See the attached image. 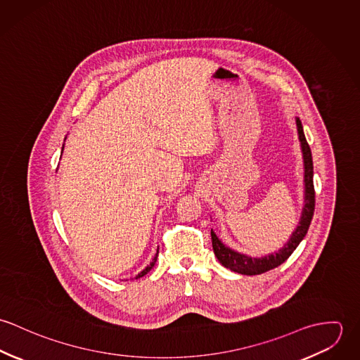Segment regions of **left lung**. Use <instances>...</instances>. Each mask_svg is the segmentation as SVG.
<instances>
[{
    "mask_svg": "<svg viewBox=\"0 0 360 360\" xmlns=\"http://www.w3.org/2000/svg\"><path fill=\"white\" fill-rule=\"evenodd\" d=\"M297 127H298V136L302 147L304 154V165H305V206L302 210V217L300 221V226L292 233L290 241L277 252L267 255V257H251L243 254H238L221 244V241L216 237L213 230H210L212 236V247L213 252L217 257V260L231 271L254 276V274H262L267 270H271L281 263H284L291 254L295 251V248L300 245V243L304 240V237L308 233L309 226L313 217L314 212V186H313V160H311V153L309 147L308 141L304 134L302 123L297 117Z\"/></svg>",
    "mask_w": 360,
    "mask_h": 360,
    "instance_id": "left-lung-1",
    "label": "left lung"
}]
</instances>
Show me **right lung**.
Wrapping results in <instances>:
<instances>
[{
  "mask_svg": "<svg viewBox=\"0 0 360 360\" xmlns=\"http://www.w3.org/2000/svg\"><path fill=\"white\" fill-rule=\"evenodd\" d=\"M62 150H63V148H62ZM158 250H159V248H158ZM156 257H158V252H156V255H155L154 259H153V262H151V263H150V264H148V266H147V267H146V269H144V270H143V271H141L139 276H136V278H140V277L146 276V274H147V273H148V271H150V270L154 267L155 263H156Z\"/></svg>",
  "mask_w": 360,
  "mask_h": 360,
  "instance_id": "1",
  "label": "right lung"
}]
</instances>
